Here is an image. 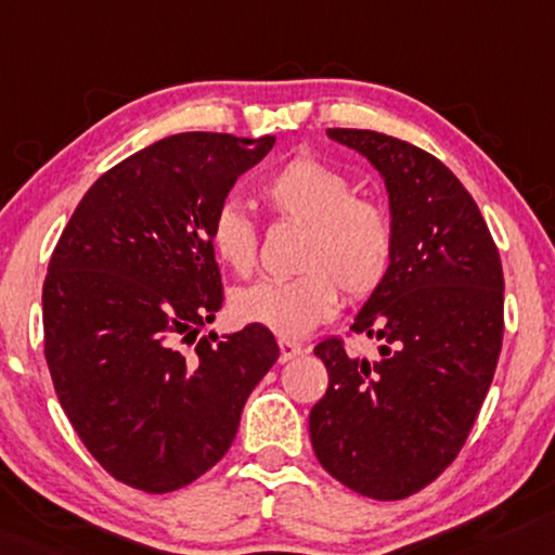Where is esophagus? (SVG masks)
Returning a JSON list of instances; mask_svg holds the SVG:
<instances>
[{
  "instance_id": "1",
  "label": "esophagus",
  "mask_w": 555,
  "mask_h": 555,
  "mask_svg": "<svg viewBox=\"0 0 555 555\" xmlns=\"http://www.w3.org/2000/svg\"><path fill=\"white\" fill-rule=\"evenodd\" d=\"M304 352L301 345H296V341H288V339H279V359L281 362H288V359L299 357Z\"/></svg>"
}]
</instances>
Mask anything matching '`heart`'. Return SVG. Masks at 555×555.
Wrapping results in <instances>:
<instances>
[{
    "label": "heart",
    "instance_id": "1",
    "mask_svg": "<svg viewBox=\"0 0 555 555\" xmlns=\"http://www.w3.org/2000/svg\"><path fill=\"white\" fill-rule=\"evenodd\" d=\"M261 198L281 221L304 225L296 256L301 274L236 288L231 311L238 322L299 339L337 314L339 288L362 301L385 284L395 259L392 216L379 201L354 196V183L339 168L299 153L263 181ZM208 241L225 269L251 274L259 236L238 206L223 203L216 210Z\"/></svg>",
    "mask_w": 555,
    "mask_h": 555
}]
</instances>
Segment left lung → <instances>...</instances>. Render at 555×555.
Instances as JSON below:
<instances>
[{
    "mask_svg": "<svg viewBox=\"0 0 555 555\" xmlns=\"http://www.w3.org/2000/svg\"><path fill=\"white\" fill-rule=\"evenodd\" d=\"M385 178L395 223L392 269L352 332L379 359L319 341L330 372L309 412L319 463L374 501H400L457 457L493 382L503 345V267L480 208L423 147L374 130L330 128Z\"/></svg>",
    "mask_w": 555,
    "mask_h": 555,
    "instance_id": "8db88e82",
    "label": "left lung"
}]
</instances>
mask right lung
Instances as JSON below:
<instances>
[{
	"instance_id": "add662e5",
	"label": "right lung",
	"mask_w": 555,
	"mask_h": 555,
	"mask_svg": "<svg viewBox=\"0 0 555 555\" xmlns=\"http://www.w3.org/2000/svg\"><path fill=\"white\" fill-rule=\"evenodd\" d=\"M274 140L163 138L100 176L54 246L42 286L54 392L125 486L170 493L210 470L279 359L256 324L198 339L223 304L210 221Z\"/></svg>"
}]
</instances>
